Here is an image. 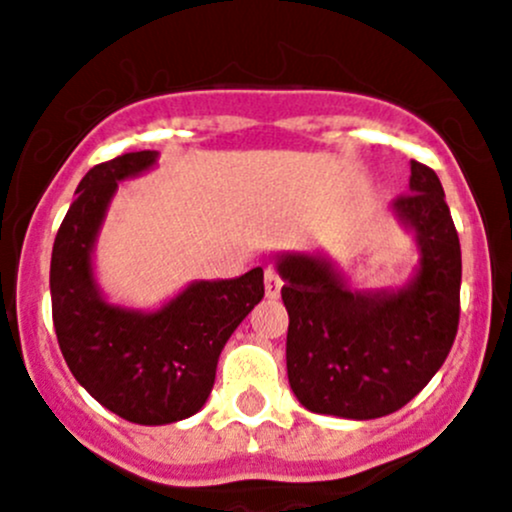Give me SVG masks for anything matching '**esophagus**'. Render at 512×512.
Masks as SVG:
<instances>
[{
    "mask_svg": "<svg viewBox=\"0 0 512 512\" xmlns=\"http://www.w3.org/2000/svg\"><path fill=\"white\" fill-rule=\"evenodd\" d=\"M280 288H283V278L275 267H267L265 270V293L267 298H278Z\"/></svg>",
    "mask_w": 512,
    "mask_h": 512,
    "instance_id": "1",
    "label": "esophagus"
}]
</instances>
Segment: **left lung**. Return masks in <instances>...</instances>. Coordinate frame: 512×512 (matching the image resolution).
<instances>
[{"label":"left lung","instance_id":"1","mask_svg":"<svg viewBox=\"0 0 512 512\" xmlns=\"http://www.w3.org/2000/svg\"><path fill=\"white\" fill-rule=\"evenodd\" d=\"M407 194L394 209L417 229L422 262L399 293L361 295L343 288L318 257L288 255V379L305 409L343 419L396 412L429 384L460 326L462 252L437 174L412 161Z\"/></svg>","mask_w":512,"mask_h":512}]
</instances>
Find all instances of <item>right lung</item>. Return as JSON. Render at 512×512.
Wrapping results in <instances>:
<instances>
[{
	"instance_id": "add662e5",
	"label": "right lung",
	"mask_w": 512,
	"mask_h": 512,
	"mask_svg": "<svg viewBox=\"0 0 512 512\" xmlns=\"http://www.w3.org/2000/svg\"><path fill=\"white\" fill-rule=\"evenodd\" d=\"M154 151L93 166L57 229L50 262L52 323L80 386L133 424H171L204 407L224 343L265 295L262 267L237 280L194 283L159 313L108 305L90 247L118 181L154 164Z\"/></svg>"
}]
</instances>
